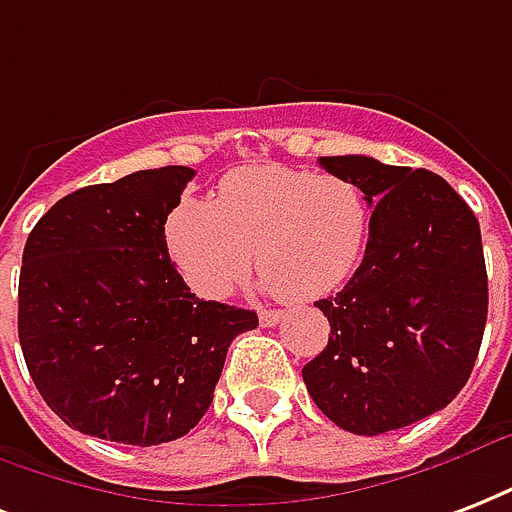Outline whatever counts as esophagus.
<instances>
[{"mask_svg":"<svg viewBox=\"0 0 512 512\" xmlns=\"http://www.w3.org/2000/svg\"><path fill=\"white\" fill-rule=\"evenodd\" d=\"M282 319H284V311H276V308H263V311H260V325L263 327L279 325Z\"/></svg>","mask_w":512,"mask_h":512,"instance_id":"34e87169","label":"esophagus"}]
</instances>
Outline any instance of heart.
<instances>
[{
    "instance_id": "1",
    "label": "heart",
    "mask_w": 512,
    "mask_h": 512,
    "mask_svg": "<svg viewBox=\"0 0 512 512\" xmlns=\"http://www.w3.org/2000/svg\"><path fill=\"white\" fill-rule=\"evenodd\" d=\"M370 233L368 198L351 179L252 166L222 179L214 201L171 214L169 249L195 292L225 298L252 271L295 303L319 300L357 271Z\"/></svg>"
}]
</instances>
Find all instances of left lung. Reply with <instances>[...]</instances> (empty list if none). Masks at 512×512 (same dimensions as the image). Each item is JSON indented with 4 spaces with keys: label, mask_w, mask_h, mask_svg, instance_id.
<instances>
[{
    "label": "left lung",
    "mask_w": 512,
    "mask_h": 512,
    "mask_svg": "<svg viewBox=\"0 0 512 512\" xmlns=\"http://www.w3.org/2000/svg\"><path fill=\"white\" fill-rule=\"evenodd\" d=\"M319 163L360 187L373 214L360 268L317 300L330 341L303 381L333 424L381 435L446 408L473 373L489 311L481 225L427 169L368 155Z\"/></svg>",
    "instance_id": "8db88e82"
}]
</instances>
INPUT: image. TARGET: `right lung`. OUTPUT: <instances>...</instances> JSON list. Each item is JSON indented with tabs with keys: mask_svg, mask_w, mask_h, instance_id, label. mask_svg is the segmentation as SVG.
I'll list each match as a JSON object with an SVG mask.
<instances>
[{
	"mask_svg": "<svg viewBox=\"0 0 512 512\" xmlns=\"http://www.w3.org/2000/svg\"><path fill=\"white\" fill-rule=\"evenodd\" d=\"M187 166L64 195L23 247L18 338L50 411L126 446L169 443L214 400L230 341L257 314L195 298L166 247Z\"/></svg>",
	"mask_w": 512,
	"mask_h": 512,
	"instance_id": "obj_1",
	"label": "right lung"
}]
</instances>
